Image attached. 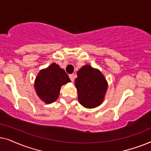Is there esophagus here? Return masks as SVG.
I'll list each match as a JSON object with an SVG mask.
<instances>
[{"instance_id":"obj_1","label":"esophagus","mask_w":151,"mask_h":151,"mask_svg":"<svg viewBox=\"0 0 151 151\" xmlns=\"http://www.w3.org/2000/svg\"><path fill=\"white\" fill-rule=\"evenodd\" d=\"M69 78H70V79H71V82L74 81V75H73V74H70Z\"/></svg>"}]
</instances>
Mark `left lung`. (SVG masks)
I'll list each match as a JSON object with an SVG mask.
<instances>
[{"label":"left lung","mask_w":151,"mask_h":151,"mask_svg":"<svg viewBox=\"0 0 151 151\" xmlns=\"http://www.w3.org/2000/svg\"><path fill=\"white\" fill-rule=\"evenodd\" d=\"M75 79L78 101L82 106L93 109L100 106L104 100L108 83L100 70L85 65L80 68Z\"/></svg>","instance_id":"1"}]
</instances>
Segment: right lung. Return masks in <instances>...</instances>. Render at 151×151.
Returning a JSON list of instances; mask_svg holds the SVG:
<instances>
[{"mask_svg":"<svg viewBox=\"0 0 151 151\" xmlns=\"http://www.w3.org/2000/svg\"><path fill=\"white\" fill-rule=\"evenodd\" d=\"M70 82L65 70L53 63L39 71L35 80L34 88L41 100L45 104H51L58 98L61 86Z\"/></svg>","mask_w":151,"mask_h":151,"instance_id":"obj_1","label":"right lung"}]
</instances>
